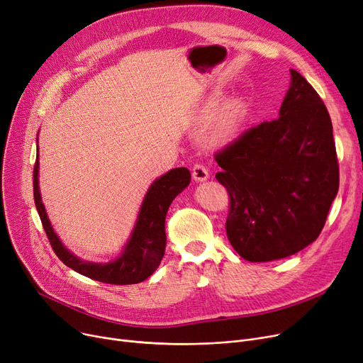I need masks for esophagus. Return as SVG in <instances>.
Instances as JSON below:
<instances>
[{
	"label": "esophagus",
	"instance_id": "34e87169",
	"mask_svg": "<svg viewBox=\"0 0 363 363\" xmlns=\"http://www.w3.org/2000/svg\"><path fill=\"white\" fill-rule=\"evenodd\" d=\"M192 176L196 182H205L210 177V172H208V168H206L203 164H195L192 168Z\"/></svg>",
	"mask_w": 363,
	"mask_h": 363
}]
</instances>
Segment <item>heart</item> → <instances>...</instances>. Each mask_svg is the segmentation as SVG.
I'll use <instances>...</instances> for the list:
<instances>
[{
	"instance_id": "obj_1",
	"label": "heart",
	"mask_w": 363,
	"mask_h": 363,
	"mask_svg": "<svg viewBox=\"0 0 363 363\" xmlns=\"http://www.w3.org/2000/svg\"><path fill=\"white\" fill-rule=\"evenodd\" d=\"M245 112V103L240 99H232L226 101L217 115L218 130L223 134H232L244 121Z\"/></svg>"
}]
</instances>
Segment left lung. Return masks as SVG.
<instances>
[{
  "label": "left lung",
  "instance_id": "8db88e82",
  "mask_svg": "<svg viewBox=\"0 0 363 363\" xmlns=\"http://www.w3.org/2000/svg\"><path fill=\"white\" fill-rule=\"evenodd\" d=\"M230 198L226 233L248 262L296 254L320 235L340 186L333 123L316 90L291 69L279 118L216 153Z\"/></svg>",
  "mask_w": 363,
  "mask_h": 363
}]
</instances>
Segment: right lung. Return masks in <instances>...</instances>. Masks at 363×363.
<instances>
[{"label":"right lung","mask_w":363,"mask_h":363,"mask_svg":"<svg viewBox=\"0 0 363 363\" xmlns=\"http://www.w3.org/2000/svg\"><path fill=\"white\" fill-rule=\"evenodd\" d=\"M38 158L33 167V199L40 214L43 228L50 240V245L60 260L72 270L87 276L90 279L112 284L131 285L139 284L158 269L165 252V217L169 205L184 187L191 183V172L187 168H174L155 180L143 199L135 226L124 247V251L111 263L84 262L69 252L51 228L45 208L41 201L38 186Z\"/></svg>","instance_id":"obj_1"}]
</instances>
